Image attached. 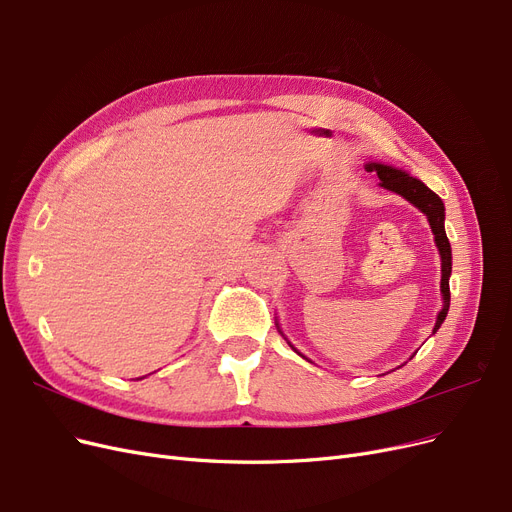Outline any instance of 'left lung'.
<instances>
[{
    "instance_id": "8db88e82",
    "label": "left lung",
    "mask_w": 512,
    "mask_h": 512,
    "mask_svg": "<svg viewBox=\"0 0 512 512\" xmlns=\"http://www.w3.org/2000/svg\"><path fill=\"white\" fill-rule=\"evenodd\" d=\"M367 170H375L377 177H380V185L384 189H390V192L403 196L405 200H409L415 208L426 215L430 230L434 234V242H437V249L441 255V293H443V310L437 316V323H434L432 333H437L439 327L443 325V320L447 316L449 310V276H451V244L447 240L445 234V206L443 200L432 192L430 187H426L420 179H415L411 175H407L405 170L392 168L386 164H367ZM291 346V342H289ZM293 348V346H291ZM295 350V348H293ZM297 352V350H295ZM299 354V352H297ZM304 356V354H301ZM306 358V356H304Z\"/></svg>"
}]
</instances>
